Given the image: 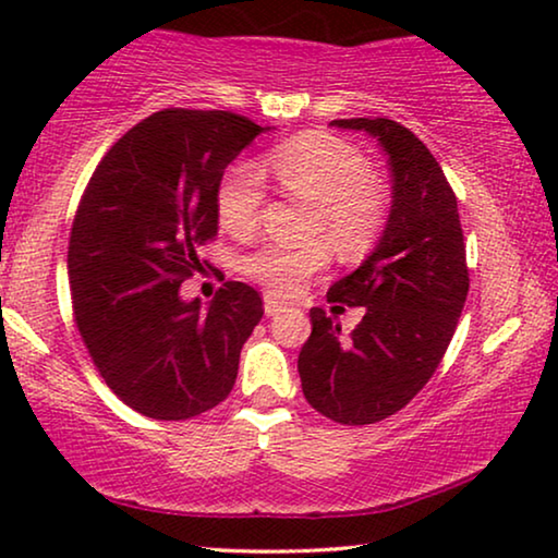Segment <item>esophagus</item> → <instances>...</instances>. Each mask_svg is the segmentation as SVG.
<instances>
[{"label": "esophagus", "mask_w": 558, "mask_h": 558, "mask_svg": "<svg viewBox=\"0 0 558 558\" xmlns=\"http://www.w3.org/2000/svg\"><path fill=\"white\" fill-rule=\"evenodd\" d=\"M284 310H287V304L279 302L277 296H271V294L264 296V312H266V317L279 315V312H284Z\"/></svg>", "instance_id": "esophagus-1"}]
</instances>
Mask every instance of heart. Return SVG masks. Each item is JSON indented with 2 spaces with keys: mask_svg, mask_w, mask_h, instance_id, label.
<instances>
[{
  "mask_svg": "<svg viewBox=\"0 0 558 558\" xmlns=\"http://www.w3.org/2000/svg\"><path fill=\"white\" fill-rule=\"evenodd\" d=\"M269 162L281 190L315 208L307 228L312 239L327 240L345 258L361 256L376 243L388 220V193L361 149L327 134H304L279 144ZM264 205V172L251 162L228 167L216 193L226 231H254ZM327 262L330 248L324 241L304 246L264 241L241 258V271L271 294L294 296Z\"/></svg>",
  "mask_w": 558,
  "mask_h": 558,
  "instance_id": "1",
  "label": "heart"
}]
</instances>
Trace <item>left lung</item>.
<instances>
[{
    "mask_svg": "<svg viewBox=\"0 0 558 558\" xmlns=\"http://www.w3.org/2000/svg\"><path fill=\"white\" fill-rule=\"evenodd\" d=\"M376 136L388 155L393 203L373 254L327 302L363 307L350 335L312 307L300 350L304 399L338 424L363 426L401 411L434 376L468 300L470 274L457 197L424 142L391 119H335Z\"/></svg>",
    "mask_w": 558,
    "mask_h": 558,
    "instance_id": "1",
    "label": "left lung"
}]
</instances>
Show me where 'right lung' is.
<instances>
[{"label":"right lung","mask_w":558,"mask_h":558,"mask_svg":"<svg viewBox=\"0 0 558 558\" xmlns=\"http://www.w3.org/2000/svg\"><path fill=\"white\" fill-rule=\"evenodd\" d=\"M264 129L231 111L162 109L106 151L68 241L73 317L126 407L182 422L231 393L262 294L226 281L208 310L180 296L216 239L223 170Z\"/></svg>","instance_id":"right-lung-1"}]
</instances>
